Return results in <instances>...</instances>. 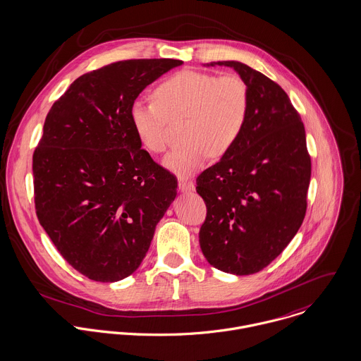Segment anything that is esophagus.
<instances>
[{"label":"esophagus","mask_w":361,"mask_h":361,"mask_svg":"<svg viewBox=\"0 0 361 361\" xmlns=\"http://www.w3.org/2000/svg\"><path fill=\"white\" fill-rule=\"evenodd\" d=\"M178 190H180L181 192L191 191V190H194V184H192V181H188V180L180 178V180H178Z\"/></svg>","instance_id":"obj_1"}]
</instances>
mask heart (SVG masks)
<instances>
[{
	"label": "heart",
	"mask_w": 361,
	"mask_h": 361,
	"mask_svg": "<svg viewBox=\"0 0 361 361\" xmlns=\"http://www.w3.org/2000/svg\"><path fill=\"white\" fill-rule=\"evenodd\" d=\"M150 102L135 100L130 121L140 142L152 153L166 149L169 120L185 117L183 147L164 159V166L180 177L205 167L211 154L221 156L240 138L250 107L245 82L234 73L183 70L164 78Z\"/></svg>",
	"instance_id": "b5f03b06"
}]
</instances>
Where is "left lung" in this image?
<instances>
[{"label":"left lung","instance_id":"1","mask_svg":"<svg viewBox=\"0 0 361 361\" xmlns=\"http://www.w3.org/2000/svg\"><path fill=\"white\" fill-rule=\"evenodd\" d=\"M207 66L238 73L250 107L237 142L197 178L207 205L200 245L216 269L251 275L288 247L305 216L311 177L305 130L288 93L264 73L238 61Z\"/></svg>","mask_w":361,"mask_h":361}]
</instances>
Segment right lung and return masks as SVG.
I'll return each mask as SVG.
<instances>
[{
  "mask_svg": "<svg viewBox=\"0 0 361 361\" xmlns=\"http://www.w3.org/2000/svg\"><path fill=\"white\" fill-rule=\"evenodd\" d=\"M183 61L124 60L75 79L51 106L33 153L36 215L63 258L96 282L141 265L177 178L141 149L130 107Z\"/></svg>",
  "mask_w": 361,
  "mask_h": 361,
  "instance_id": "obj_1",
  "label": "right lung"
}]
</instances>
